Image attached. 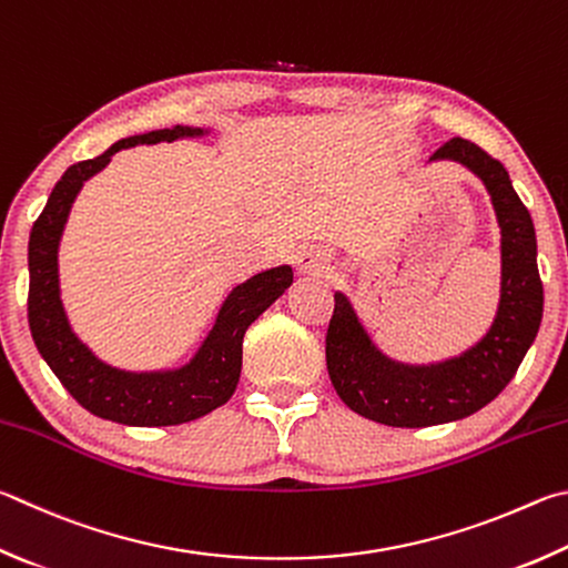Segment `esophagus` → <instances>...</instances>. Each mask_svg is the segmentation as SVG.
<instances>
[{"instance_id":"34e87169","label":"esophagus","mask_w":568,"mask_h":568,"mask_svg":"<svg viewBox=\"0 0 568 568\" xmlns=\"http://www.w3.org/2000/svg\"><path fill=\"white\" fill-rule=\"evenodd\" d=\"M297 271L305 275H323L329 271V255L320 248H305L297 255Z\"/></svg>"}]
</instances>
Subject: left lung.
I'll return each mask as SVG.
<instances>
[{
    "label": "left lung",
    "instance_id": "obj_1",
    "mask_svg": "<svg viewBox=\"0 0 568 568\" xmlns=\"http://www.w3.org/2000/svg\"><path fill=\"white\" fill-rule=\"evenodd\" d=\"M429 161H457L487 185L501 229V295L489 333L467 353L437 365H402L379 353L347 297L335 293L325 337L329 379L349 409L389 427L445 425L489 405L517 375L544 313L534 223L507 169L459 136Z\"/></svg>",
    "mask_w": 568,
    "mask_h": 568
}]
</instances>
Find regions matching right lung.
Here are the masks:
<instances>
[{"instance_id": "1", "label": "right lung", "mask_w": 568, "mask_h": 568, "mask_svg": "<svg viewBox=\"0 0 568 568\" xmlns=\"http://www.w3.org/2000/svg\"><path fill=\"white\" fill-rule=\"evenodd\" d=\"M203 129L173 126L129 136L101 156L64 171L29 235V329L39 355L81 407L101 419L129 427H169L209 415L235 392L243 363V335L293 283V267L277 265L235 285L221 305L215 325L189 365L163 373H126L91 353L71 329L59 295V241L71 203L84 181L106 169L113 153L139 143L203 136Z\"/></svg>"}]
</instances>
